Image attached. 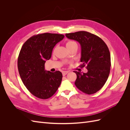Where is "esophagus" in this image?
Wrapping results in <instances>:
<instances>
[{"instance_id":"obj_1","label":"esophagus","mask_w":130,"mask_h":130,"mask_svg":"<svg viewBox=\"0 0 130 130\" xmlns=\"http://www.w3.org/2000/svg\"><path fill=\"white\" fill-rule=\"evenodd\" d=\"M68 72H69L68 71H63V72H62L63 75V76H65L67 74H68Z\"/></svg>"}]
</instances>
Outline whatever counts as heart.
I'll return each mask as SVG.
<instances>
[{"label":"heart","instance_id":"heart-1","mask_svg":"<svg viewBox=\"0 0 130 130\" xmlns=\"http://www.w3.org/2000/svg\"><path fill=\"white\" fill-rule=\"evenodd\" d=\"M66 46L67 48L68 49L71 48V47L74 46V45H76L77 44L76 42H75L74 41H68L66 43Z\"/></svg>","mask_w":130,"mask_h":130}]
</instances>
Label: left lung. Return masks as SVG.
<instances>
[{"mask_svg": "<svg viewBox=\"0 0 130 130\" xmlns=\"http://www.w3.org/2000/svg\"><path fill=\"white\" fill-rule=\"evenodd\" d=\"M66 36L80 44L81 67H86L87 73L74 71L76 87L87 94L95 93L103 87L108 77L111 55L107 45L101 38L87 31L66 34Z\"/></svg>", "mask_w": 130, "mask_h": 130, "instance_id": "obj_1", "label": "left lung"}]
</instances>
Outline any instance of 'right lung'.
Returning <instances> with one entry per match:
<instances>
[{"label": "right lung", "instance_id": "obj_1", "mask_svg": "<svg viewBox=\"0 0 130 130\" xmlns=\"http://www.w3.org/2000/svg\"><path fill=\"white\" fill-rule=\"evenodd\" d=\"M64 37V35L57 34L35 35L24 43L19 53L18 69L23 83L40 99L52 96L61 85L62 73L46 71L44 64L52 57L54 46Z\"/></svg>", "mask_w": 130, "mask_h": 130}]
</instances>
